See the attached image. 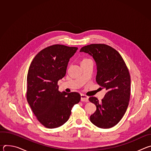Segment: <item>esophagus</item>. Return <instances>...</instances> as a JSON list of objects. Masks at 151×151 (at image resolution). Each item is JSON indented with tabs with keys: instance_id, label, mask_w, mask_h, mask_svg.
<instances>
[{
	"instance_id": "obj_1",
	"label": "esophagus",
	"mask_w": 151,
	"mask_h": 151,
	"mask_svg": "<svg viewBox=\"0 0 151 151\" xmlns=\"http://www.w3.org/2000/svg\"><path fill=\"white\" fill-rule=\"evenodd\" d=\"M81 100L82 101L87 102V101H88V97L86 95H84V94H81Z\"/></svg>"
}]
</instances>
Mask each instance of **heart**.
I'll return each mask as SVG.
<instances>
[{"instance_id": "b5f03b06", "label": "heart", "mask_w": 151, "mask_h": 151, "mask_svg": "<svg viewBox=\"0 0 151 151\" xmlns=\"http://www.w3.org/2000/svg\"><path fill=\"white\" fill-rule=\"evenodd\" d=\"M91 61L90 58H83L81 60V64H82V63H86V62H88V61Z\"/></svg>"}]
</instances>
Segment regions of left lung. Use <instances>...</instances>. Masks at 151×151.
Returning a JSON list of instances; mask_svg holds the SVG:
<instances>
[{
  "label": "left lung",
  "mask_w": 151,
  "mask_h": 151,
  "mask_svg": "<svg viewBox=\"0 0 151 151\" xmlns=\"http://www.w3.org/2000/svg\"><path fill=\"white\" fill-rule=\"evenodd\" d=\"M80 52L92 55L97 64L96 82L107 93L99 102L95 97L89 98L96 106L90 116L91 122L101 128H109L122 119L130 97V75L120 54L103 44H94L82 47Z\"/></svg>",
  "instance_id": "1"
}]
</instances>
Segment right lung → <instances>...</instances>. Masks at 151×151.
Wrapping results in <instances>:
<instances>
[{
    "instance_id": "add662e5",
    "label": "right lung",
    "mask_w": 151,
    "mask_h": 151,
    "mask_svg": "<svg viewBox=\"0 0 151 151\" xmlns=\"http://www.w3.org/2000/svg\"><path fill=\"white\" fill-rule=\"evenodd\" d=\"M78 48L56 44L41 50L29 69L26 96L39 122L48 128H55L69 118L73 106L78 103V93H60L58 81L66 75L69 59Z\"/></svg>"
}]
</instances>
